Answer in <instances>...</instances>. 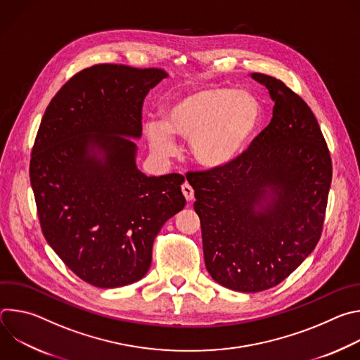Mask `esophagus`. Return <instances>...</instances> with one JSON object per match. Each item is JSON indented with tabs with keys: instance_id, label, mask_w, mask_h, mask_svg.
Here are the masks:
<instances>
[{
	"instance_id": "34e87169",
	"label": "esophagus",
	"mask_w": 360,
	"mask_h": 360,
	"mask_svg": "<svg viewBox=\"0 0 360 360\" xmlns=\"http://www.w3.org/2000/svg\"><path fill=\"white\" fill-rule=\"evenodd\" d=\"M182 193H184V196H185V199H186L188 202L193 200V189H192V186H191L188 182H185V184L182 185Z\"/></svg>"
}]
</instances>
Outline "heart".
Masks as SVG:
<instances>
[{
	"mask_svg": "<svg viewBox=\"0 0 360 360\" xmlns=\"http://www.w3.org/2000/svg\"><path fill=\"white\" fill-rule=\"evenodd\" d=\"M261 117V105L252 94L207 86L176 96L165 107L162 121H148L143 129L157 155H174V138L188 139L193 162L205 169H221L243 152Z\"/></svg>",
	"mask_w": 360,
	"mask_h": 360,
	"instance_id": "heart-1",
	"label": "heart"
}]
</instances>
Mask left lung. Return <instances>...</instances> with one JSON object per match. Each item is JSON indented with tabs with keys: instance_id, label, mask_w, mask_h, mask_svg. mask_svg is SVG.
Returning a JSON list of instances; mask_svg holds the SVG:
<instances>
[{
	"instance_id": "8db88e82",
	"label": "left lung",
	"mask_w": 360,
	"mask_h": 360,
	"mask_svg": "<svg viewBox=\"0 0 360 360\" xmlns=\"http://www.w3.org/2000/svg\"><path fill=\"white\" fill-rule=\"evenodd\" d=\"M250 77L275 102L271 124L228 167L186 175L205 266L215 282L245 293L276 286L312 253L332 182L330 155L311 108L282 81Z\"/></svg>"
}]
</instances>
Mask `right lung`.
I'll use <instances>...</instances> for the list:
<instances>
[{
    "mask_svg": "<svg viewBox=\"0 0 360 360\" xmlns=\"http://www.w3.org/2000/svg\"><path fill=\"white\" fill-rule=\"evenodd\" d=\"M160 68L102 64L72 77L49 102L30 164L42 233L82 281L120 288L142 279L153 239L185 207L179 174L136 167L146 94Z\"/></svg>",
    "mask_w": 360,
    "mask_h": 360,
    "instance_id": "obj_1",
    "label": "right lung"
}]
</instances>
